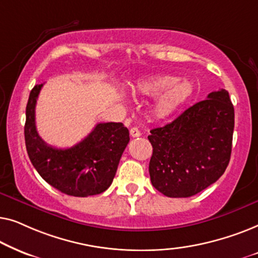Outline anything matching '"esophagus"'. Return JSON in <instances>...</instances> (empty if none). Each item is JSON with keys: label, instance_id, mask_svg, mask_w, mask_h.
<instances>
[{"label": "esophagus", "instance_id": "1", "mask_svg": "<svg viewBox=\"0 0 258 258\" xmlns=\"http://www.w3.org/2000/svg\"><path fill=\"white\" fill-rule=\"evenodd\" d=\"M130 135H132V137H140L141 136V132L137 128H134L130 129Z\"/></svg>", "mask_w": 258, "mask_h": 258}]
</instances>
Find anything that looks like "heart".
Wrapping results in <instances>:
<instances>
[{
    "label": "heart",
    "instance_id": "heart-1",
    "mask_svg": "<svg viewBox=\"0 0 258 258\" xmlns=\"http://www.w3.org/2000/svg\"><path fill=\"white\" fill-rule=\"evenodd\" d=\"M133 93L146 97L158 95L154 103V114L157 118H167L191 96L194 86L186 80L177 81L175 76L157 75L140 80L133 87Z\"/></svg>",
    "mask_w": 258,
    "mask_h": 258
}]
</instances>
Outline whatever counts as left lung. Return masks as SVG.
Returning <instances> with one entry per match:
<instances>
[{
	"label": "left lung",
	"instance_id": "8db88e82",
	"mask_svg": "<svg viewBox=\"0 0 258 258\" xmlns=\"http://www.w3.org/2000/svg\"><path fill=\"white\" fill-rule=\"evenodd\" d=\"M234 125V105L220 89L150 130L153 185L168 197H190L216 182L230 161Z\"/></svg>",
	"mask_w": 258,
	"mask_h": 258
}]
</instances>
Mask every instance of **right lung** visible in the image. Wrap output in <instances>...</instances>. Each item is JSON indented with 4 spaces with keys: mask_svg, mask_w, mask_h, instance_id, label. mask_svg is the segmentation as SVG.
Segmentation results:
<instances>
[{
    "mask_svg": "<svg viewBox=\"0 0 258 258\" xmlns=\"http://www.w3.org/2000/svg\"><path fill=\"white\" fill-rule=\"evenodd\" d=\"M42 86L33 88L26 108L24 140L34 168L45 182L67 195L87 197L105 191L129 143V130L122 123H98L86 139L72 148L48 146L35 124V107Z\"/></svg>",
    "mask_w": 258,
    "mask_h": 258,
    "instance_id": "1",
    "label": "right lung"
}]
</instances>
